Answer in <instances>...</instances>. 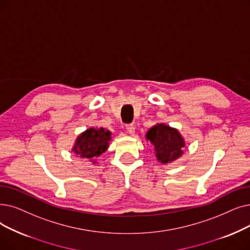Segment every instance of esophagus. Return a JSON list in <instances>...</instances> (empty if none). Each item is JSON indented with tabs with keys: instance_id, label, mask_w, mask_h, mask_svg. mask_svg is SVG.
Masks as SVG:
<instances>
[{
	"instance_id": "obj_1",
	"label": "esophagus",
	"mask_w": 250,
	"mask_h": 250,
	"mask_svg": "<svg viewBox=\"0 0 250 250\" xmlns=\"http://www.w3.org/2000/svg\"><path fill=\"white\" fill-rule=\"evenodd\" d=\"M125 128H126V132L129 135H134V133H135V126L133 125H126Z\"/></svg>"
}]
</instances>
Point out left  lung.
I'll list each match as a JSON object with an SVG mask.
<instances>
[{
  "mask_svg": "<svg viewBox=\"0 0 250 250\" xmlns=\"http://www.w3.org/2000/svg\"><path fill=\"white\" fill-rule=\"evenodd\" d=\"M147 141L154 146V153L162 165H167L180 158L184 153L185 140L177 128L157 124L146 133Z\"/></svg>",
  "mask_w": 250,
  "mask_h": 250,
  "instance_id": "1",
  "label": "left lung"
}]
</instances>
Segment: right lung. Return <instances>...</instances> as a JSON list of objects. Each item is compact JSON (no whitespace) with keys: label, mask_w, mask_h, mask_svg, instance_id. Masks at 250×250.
<instances>
[{"label":"right lung","mask_w":250,"mask_h":250,"mask_svg":"<svg viewBox=\"0 0 250 250\" xmlns=\"http://www.w3.org/2000/svg\"><path fill=\"white\" fill-rule=\"evenodd\" d=\"M110 141L111 132L108 129L90 127L78 136L71 150L80 157L96 164V158L108 149Z\"/></svg>","instance_id":"right-lung-1"}]
</instances>
